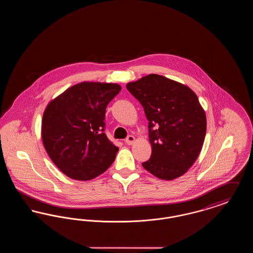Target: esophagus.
Returning a JSON list of instances; mask_svg holds the SVG:
<instances>
[{"label": "esophagus", "instance_id": "obj_1", "mask_svg": "<svg viewBox=\"0 0 253 253\" xmlns=\"http://www.w3.org/2000/svg\"><path fill=\"white\" fill-rule=\"evenodd\" d=\"M134 140H135L134 136H132V135H128V136H127V138L125 139V142H126V144L132 145L133 144Z\"/></svg>", "mask_w": 253, "mask_h": 253}]
</instances>
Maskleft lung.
Wrapping results in <instances>:
<instances>
[{"mask_svg":"<svg viewBox=\"0 0 253 253\" xmlns=\"http://www.w3.org/2000/svg\"><path fill=\"white\" fill-rule=\"evenodd\" d=\"M143 106L152 155L142 163L160 179L184 174L199 156L207 130L205 111L186 85L151 74L126 85Z\"/></svg>","mask_w":253,"mask_h":253,"instance_id":"1","label":"left lung"}]
</instances>
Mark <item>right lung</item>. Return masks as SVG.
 <instances>
[{
    "label": "right lung",
    "mask_w": 253,
    "mask_h": 253,
    "mask_svg": "<svg viewBox=\"0 0 253 253\" xmlns=\"http://www.w3.org/2000/svg\"><path fill=\"white\" fill-rule=\"evenodd\" d=\"M117 84L82 83L49 102L42 121L43 146L68 177L90 180L114 162L119 148L106 136L105 113L121 92Z\"/></svg>",
    "instance_id": "obj_1"
}]
</instances>
